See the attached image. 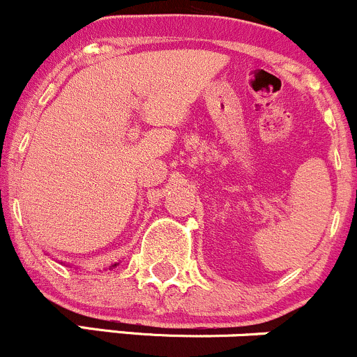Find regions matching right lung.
Wrapping results in <instances>:
<instances>
[{
  "instance_id": "obj_1",
  "label": "right lung",
  "mask_w": 357,
  "mask_h": 357,
  "mask_svg": "<svg viewBox=\"0 0 357 357\" xmlns=\"http://www.w3.org/2000/svg\"><path fill=\"white\" fill-rule=\"evenodd\" d=\"M113 266H116V263H115V265H113Z\"/></svg>"
}]
</instances>
